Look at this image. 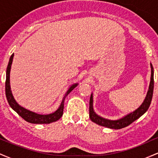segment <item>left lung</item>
<instances>
[{
    "label": "left lung",
    "instance_id": "obj_1",
    "mask_svg": "<svg viewBox=\"0 0 158 158\" xmlns=\"http://www.w3.org/2000/svg\"><path fill=\"white\" fill-rule=\"evenodd\" d=\"M150 66H151V80H150L149 87H148V92L146 94V97L145 98L144 101L138 108L119 119L113 120V119L103 118V117L98 115L97 114H96V112L94 111V98L93 93H92L90 98L89 106V117L90 120L95 123L96 124L99 125V126L106 127V128H111V129H120V128L129 126L130 124L135 122V120H137L141 116L146 113L149 108L150 104H151L154 90V69L152 64H150Z\"/></svg>",
    "mask_w": 158,
    "mask_h": 158
}]
</instances>
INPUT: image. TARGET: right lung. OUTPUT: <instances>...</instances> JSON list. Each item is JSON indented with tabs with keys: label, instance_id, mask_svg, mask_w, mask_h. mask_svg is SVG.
<instances>
[{
	"label": "right lung",
	"instance_id": "obj_1",
	"mask_svg": "<svg viewBox=\"0 0 158 158\" xmlns=\"http://www.w3.org/2000/svg\"><path fill=\"white\" fill-rule=\"evenodd\" d=\"M14 53L10 56V61H9L8 66L6 68V83H5V89H6V99L8 101L9 105L11 108H12L15 111L21 116L22 118L26 120L27 122L33 123V124H49L56 121L59 120V119L62 117L63 110H64V102L65 97L68 95L70 92L73 90L77 86L78 83H74L68 88L67 92L65 93L64 97H63L62 101H61L60 106H59L58 109L54 111L53 113L49 114H39L35 113V112L32 111V110H27L23 107L21 106L20 105L16 102V100L14 98L13 95L12 94V90H11L10 87V70L11 66H12V60H13Z\"/></svg>",
	"mask_w": 158,
	"mask_h": 158
}]
</instances>
